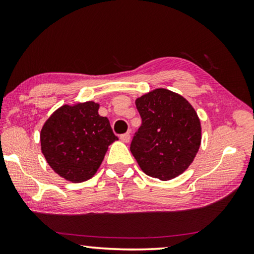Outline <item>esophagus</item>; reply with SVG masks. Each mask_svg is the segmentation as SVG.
Returning <instances> with one entry per match:
<instances>
[{"label": "esophagus", "mask_w": 254, "mask_h": 254, "mask_svg": "<svg viewBox=\"0 0 254 254\" xmlns=\"http://www.w3.org/2000/svg\"><path fill=\"white\" fill-rule=\"evenodd\" d=\"M120 140L125 142V143H128L130 141V134L129 133H125L123 135H120Z\"/></svg>", "instance_id": "34e87169"}]
</instances>
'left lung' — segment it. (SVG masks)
Listing matches in <instances>:
<instances>
[{
  "mask_svg": "<svg viewBox=\"0 0 254 254\" xmlns=\"http://www.w3.org/2000/svg\"><path fill=\"white\" fill-rule=\"evenodd\" d=\"M142 124L130 151L145 175L161 180L176 178L195 157L201 125L192 105L178 93L156 89L135 100Z\"/></svg>",
  "mask_w": 254,
  "mask_h": 254,
  "instance_id": "8db88e82",
  "label": "left lung"
}]
</instances>
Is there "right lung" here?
Instances as JSON below:
<instances>
[{
  "label": "right lung",
  "mask_w": 254,
  "mask_h": 254,
  "mask_svg": "<svg viewBox=\"0 0 254 254\" xmlns=\"http://www.w3.org/2000/svg\"><path fill=\"white\" fill-rule=\"evenodd\" d=\"M95 102L64 105L44 124L41 151L59 176L72 183L92 178L109 145L118 140Z\"/></svg>",
  "instance_id": "right-lung-1"
}]
</instances>
